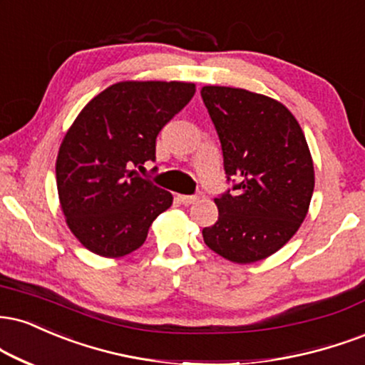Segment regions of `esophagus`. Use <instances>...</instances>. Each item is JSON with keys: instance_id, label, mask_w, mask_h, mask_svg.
<instances>
[{"instance_id": "1", "label": "esophagus", "mask_w": 365, "mask_h": 365, "mask_svg": "<svg viewBox=\"0 0 365 365\" xmlns=\"http://www.w3.org/2000/svg\"><path fill=\"white\" fill-rule=\"evenodd\" d=\"M178 199H180V202H182V204L188 205V204H194V202L199 200L200 199V194H195V195H178Z\"/></svg>"}]
</instances>
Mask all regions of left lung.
<instances>
[{
    "label": "left lung",
    "mask_w": 365,
    "mask_h": 365,
    "mask_svg": "<svg viewBox=\"0 0 365 365\" xmlns=\"http://www.w3.org/2000/svg\"><path fill=\"white\" fill-rule=\"evenodd\" d=\"M202 100L221 140L232 183L216 202L205 245L226 260L270 257L299 230L314 188V168L301 125L282 103L241 88L204 86Z\"/></svg>",
    "instance_id": "8db88e82"
}]
</instances>
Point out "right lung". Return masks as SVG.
<instances>
[{"label":"right lung","instance_id":"1","mask_svg":"<svg viewBox=\"0 0 365 365\" xmlns=\"http://www.w3.org/2000/svg\"><path fill=\"white\" fill-rule=\"evenodd\" d=\"M195 93L194 83L122 81L83 108L56 161L61 209L73 235L100 257L133 253L173 195L133 168L156 160V138Z\"/></svg>","mask_w":365,"mask_h":365}]
</instances>
